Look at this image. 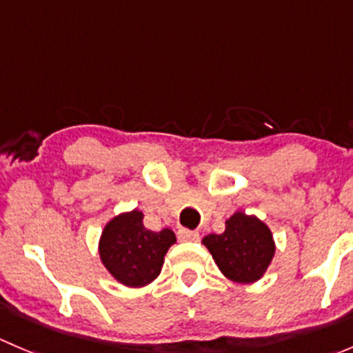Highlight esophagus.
Here are the masks:
<instances>
[{
    "instance_id": "obj_1",
    "label": "esophagus",
    "mask_w": 353,
    "mask_h": 353,
    "mask_svg": "<svg viewBox=\"0 0 353 353\" xmlns=\"http://www.w3.org/2000/svg\"><path fill=\"white\" fill-rule=\"evenodd\" d=\"M177 239L183 241V243H194V241L199 239V234L196 232V230L179 229L177 230Z\"/></svg>"
}]
</instances>
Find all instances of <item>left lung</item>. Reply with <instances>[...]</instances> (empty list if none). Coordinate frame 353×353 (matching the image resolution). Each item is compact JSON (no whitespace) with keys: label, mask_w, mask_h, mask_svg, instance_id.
<instances>
[{"label":"left lung","mask_w":353,"mask_h":353,"mask_svg":"<svg viewBox=\"0 0 353 353\" xmlns=\"http://www.w3.org/2000/svg\"><path fill=\"white\" fill-rule=\"evenodd\" d=\"M227 279L239 283L256 282L268 268L275 243L268 227L256 216L237 212L225 222L223 234H210L203 239Z\"/></svg>","instance_id":"8db88e82"}]
</instances>
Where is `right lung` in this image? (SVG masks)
Returning <instances> with one entry per match:
<instances>
[{"instance_id":"add662e5","label":"right lung","mask_w":353,"mask_h":353,"mask_svg":"<svg viewBox=\"0 0 353 353\" xmlns=\"http://www.w3.org/2000/svg\"><path fill=\"white\" fill-rule=\"evenodd\" d=\"M176 243L170 229L160 232L143 225V213L133 210L116 216L101 237V259L110 275L128 287H143L160 275L163 256Z\"/></svg>"}]
</instances>
